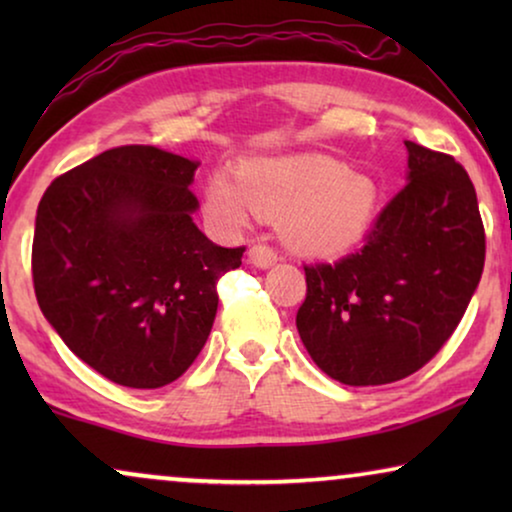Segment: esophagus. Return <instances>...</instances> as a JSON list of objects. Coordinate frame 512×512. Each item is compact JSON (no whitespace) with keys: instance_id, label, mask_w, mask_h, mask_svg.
I'll use <instances>...</instances> for the list:
<instances>
[{"instance_id":"1","label":"esophagus","mask_w":512,"mask_h":512,"mask_svg":"<svg viewBox=\"0 0 512 512\" xmlns=\"http://www.w3.org/2000/svg\"><path fill=\"white\" fill-rule=\"evenodd\" d=\"M249 261L256 265V268H270V265L277 263V251L268 247V244H251L249 249Z\"/></svg>"}]
</instances>
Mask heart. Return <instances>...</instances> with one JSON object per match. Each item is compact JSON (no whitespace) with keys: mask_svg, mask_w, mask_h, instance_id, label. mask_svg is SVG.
<instances>
[{"mask_svg":"<svg viewBox=\"0 0 512 512\" xmlns=\"http://www.w3.org/2000/svg\"><path fill=\"white\" fill-rule=\"evenodd\" d=\"M377 205L380 188L373 177L317 153L247 160L235 177L219 172L205 186V212L214 226L237 233L256 216H284L291 247L326 258L366 240Z\"/></svg>","mask_w":512,"mask_h":512,"instance_id":"b5f03b06","label":"heart"}]
</instances>
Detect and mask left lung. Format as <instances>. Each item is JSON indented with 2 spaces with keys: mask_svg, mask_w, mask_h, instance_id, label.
<instances>
[{
  "mask_svg": "<svg viewBox=\"0 0 512 512\" xmlns=\"http://www.w3.org/2000/svg\"><path fill=\"white\" fill-rule=\"evenodd\" d=\"M408 184L338 263L305 265L300 340L328 377L349 387L403 380L459 326L485 268L473 181L447 153L415 142Z\"/></svg>",
  "mask_w": 512,
  "mask_h": 512,
  "instance_id": "8db88e82",
  "label": "left lung"
}]
</instances>
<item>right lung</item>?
<instances>
[{"instance_id":"right-lung-1","label":"right lung","mask_w":512,"mask_h":512,"mask_svg":"<svg viewBox=\"0 0 512 512\" xmlns=\"http://www.w3.org/2000/svg\"><path fill=\"white\" fill-rule=\"evenodd\" d=\"M198 160L158 146H116L60 174L37 209L32 279L65 345L107 380L158 389L205 347L216 282L242 265L200 233Z\"/></svg>"}]
</instances>
